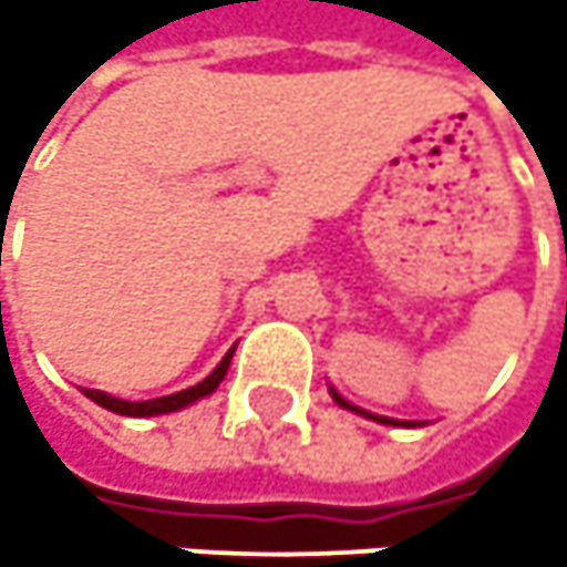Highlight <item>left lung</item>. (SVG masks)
Returning a JSON list of instances; mask_svg holds the SVG:
<instances>
[{
	"mask_svg": "<svg viewBox=\"0 0 567 567\" xmlns=\"http://www.w3.org/2000/svg\"><path fill=\"white\" fill-rule=\"evenodd\" d=\"M330 394H333V401H337L340 408H347V411H357V415H363V419H374V422H381V425H408V429H411V425H415V422H394V419H381V415H370V411H363V408L350 404L347 398H340V394H337L333 388H330Z\"/></svg>",
	"mask_w": 567,
	"mask_h": 567,
	"instance_id": "1",
	"label": "left lung"
}]
</instances>
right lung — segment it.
I'll use <instances>...</instances> for the list:
<instances>
[{
	"instance_id": "right-lung-1",
	"label": "right lung",
	"mask_w": 567,
	"mask_h": 567,
	"mask_svg": "<svg viewBox=\"0 0 567 567\" xmlns=\"http://www.w3.org/2000/svg\"><path fill=\"white\" fill-rule=\"evenodd\" d=\"M230 357H234V347L224 353V360L210 370V374H207L200 384H193V388H186V391H176V394H166V398H152V401H125V398L104 394V391H94V388H84V394H87L94 404H101V408H107V411H115V415H128V419L169 415V411H179V408H186V404H193V401H200V398L214 394V391H217V384H220V381H224V374H227Z\"/></svg>"
}]
</instances>
